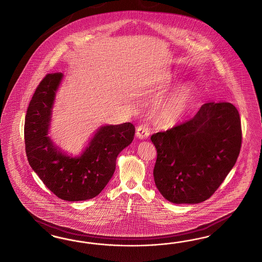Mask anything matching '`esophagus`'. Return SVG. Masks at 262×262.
<instances>
[{
	"label": "esophagus",
	"instance_id": "obj_1",
	"mask_svg": "<svg viewBox=\"0 0 262 262\" xmlns=\"http://www.w3.org/2000/svg\"><path fill=\"white\" fill-rule=\"evenodd\" d=\"M136 136L139 139H147V137L149 136V130H148L147 126L140 125L136 129Z\"/></svg>",
	"mask_w": 262,
	"mask_h": 262
}]
</instances>
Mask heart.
Listing matches in <instances>:
<instances>
[{
	"label": "heart",
	"instance_id": "1",
	"mask_svg": "<svg viewBox=\"0 0 262 262\" xmlns=\"http://www.w3.org/2000/svg\"><path fill=\"white\" fill-rule=\"evenodd\" d=\"M192 91L183 86L173 95L161 110V115L167 121H175L185 115L192 100Z\"/></svg>",
	"mask_w": 262,
	"mask_h": 262
}]
</instances>
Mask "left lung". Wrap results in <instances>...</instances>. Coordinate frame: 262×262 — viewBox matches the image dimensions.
Returning a JSON list of instances; mask_svg holds the SVG:
<instances>
[{
    "mask_svg": "<svg viewBox=\"0 0 262 262\" xmlns=\"http://www.w3.org/2000/svg\"><path fill=\"white\" fill-rule=\"evenodd\" d=\"M242 139L239 114L229 102L205 103L190 120L152 134L160 193L174 204L210 198L235 166Z\"/></svg>",
    "mask_w": 262,
    "mask_h": 262,
    "instance_id": "8db88e82",
    "label": "left lung"
}]
</instances>
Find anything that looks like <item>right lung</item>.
<instances>
[{"label": "right lung", "instance_id": "add662e5", "mask_svg": "<svg viewBox=\"0 0 262 262\" xmlns=\"http://www.w3.org/2000/svg\"><path fill=\"white\" fill-rule=\"evenodd\" d=\"M61 73L48 74L38 84L29 103L25 122L27 160L47 188L69 202L95 198L115 170L117 155L134 140L132 123L104 126L79 157L62 154L47 136L52 108Z\"/></svg>", "mask_w": 262, "mask_h": 262}]
</instances>
